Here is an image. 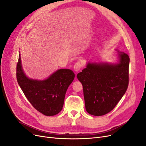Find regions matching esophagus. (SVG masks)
Instances as JSON below:
<instances>
[{
    "mask_svg": "<svg viewBox=\"0 0 146 146\" xmlns=\"http://www.w3.org/2000/svg\"><path fill=\"white\" fill-rule=\"evenodd\" d=\"M82 65V64L81 62H77L76 64L74 65V67H73L74 71L76 72H79V70H80V69L81 68Z\"/></svg>",
    "mask_w": 146,
    "mask_h": 146,
    "instance_id": "obj_1",
    "label": "esophagus"
}]
</instances>
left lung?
I'll return each mask as SVG.
<instances>
[{
	"mask_svg": "<svg viewBox=\"0 0 146 146\" xmlns=\"http://www.w3.org/2000/svg\"><path fill=\"white\" fill-rule=\"evenodd\" d=\"M115 50L118 56L116 62L88 61L77 74L82 84L86 109L90 115L99 116L111 111L128 87L129 57Z\"/></svg>",
	"mask_w": 146,
	"mask_h": 146,
	"instance_id": "obj_1",
	"label": "left lung"
}]
</instances>
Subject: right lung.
<instances>
[{"instance_id":"add662e5","label":"right lung","mask_w":146,"mask_h":146,"mask_svg":"<svg viewBox=\"0 0 146 146\" xmlns=\"http://www.w3.org/2000/svg\"><path fill=\"white\" fill-rule=\"evenodd\" d=\"M16 76L19 85L31 105L44 115L54 116L62 109L65 93L73 81L74 73L70 69L62 68L45 79L30 78L23 71L19 53Z\"/></svg>"}]
</instances>
